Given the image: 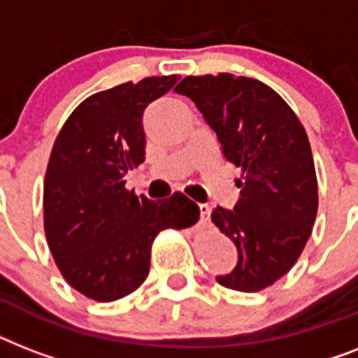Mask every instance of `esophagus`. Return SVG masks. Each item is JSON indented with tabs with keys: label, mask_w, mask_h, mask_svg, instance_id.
Here are the masks:
<instances>
[{
	"label": "esophagus",
	"mask_w": 358,
	"mask_h": 358,
	"mask_svg": "<svg viewBox=\"0 0 358 358\" xmlns=\"http://www.w3.org/2000/svg\"><path fill=\"white\" fill-rule=\"evenodd\" d=\"M199 210H201V223L208 224V221H210V206L208 204H199Z\"/></svg>",
	"instance_id": "34e87169"
}]
</instances>
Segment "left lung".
Here are the masks:
<instances>
[{"instance_id":"1","label":"left lung","mask_w":358,"mask_h":358,"mask_svg":"<svg viewBox=\"0 0 358 358\" xmlns=\"http://www.w3.org/2000/svg\"><path fill=\"white\" fill-rule=\"evenodd\" d=\"M174 91L193 100L224 157L243 169L236 206L213 208L212 221L238 249L234 269L215 278L230 289L260 292L294 267L316 221V169L305 128L271 87L252 78L187 76Z\"/></svg>"}]
</instances>
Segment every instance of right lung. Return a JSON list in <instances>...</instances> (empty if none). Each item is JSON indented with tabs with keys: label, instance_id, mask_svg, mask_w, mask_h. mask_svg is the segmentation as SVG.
Masks as SVG:
<instances>
[{
	"label": "right lung",
	"instance_id": "add662e5",
	"mask_svg": "<svg viewBox=\"0 0 358 358\" xmlns=\"http://www.w3.org/2000/svg\"><path fill=\"white\" fill-rule=\"evenodd\" d=\"M178 80L145 78L96 92L55 139L44 178V230L64 280L89 299L109 303L139 288L154 238L199 219L184 193L150 201L124 187L129 169L145 162L146 106Z\"/></svg>",
	"mask_w": 358,
	"mask_h": 358
}]
</instances>
